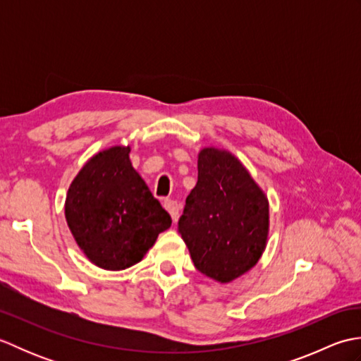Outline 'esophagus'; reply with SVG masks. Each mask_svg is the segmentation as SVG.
Returning a JSON list of instances; mask_svg holds the SVG:
<instances>
[{
    "label": "esophagus",
    "instance_id": "esophagus-1",
    "mask_svg": "<svg viewBox=\"0 0 361 361\" xmlns=\"http://www.w3.org/2000/svg\"><path fill=\"white\" fill-rule=\"evenodd\" d=\"M164 208L167 209V212L171 214V217L173 220H176V217H178L180 214V204L176 200H171V198H166L164 200Z\"/></svg>",
    "mask_w": 361,
    "mask_h": 361
}]
</instances>
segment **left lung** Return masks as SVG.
Instances as JSON below:
<instances>
[{
  "instance_id": "8db88e82",
  "label": "left lung",
  "mask_w": 361,
  "mask_h": 361,
  "mask_svg": "<svg viewBox=\"0 0 361 361\" xmlns=\"http://www.w3.org/2000/svg\"><path fill=\"white\" fill-rule=\"evenodd\" d=\"M178 233L197 270L219 282L239 278L262 256L268 200L229 152H200L198 181L186 198Z\"/></svg>"
}]
</instances>
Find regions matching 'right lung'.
<instances>
[{
    "label": "right lung",
    "instance_id": "1",
    "mask_svg": "<svg viewBox=\"0 0 361 361\" xmlns=\"http://www.w3.org/2000/svg\"><path fill=\"white\" fill-rule=\"evenodd\" d=\"M130 147H111L91 158L71 183L65 216L87 257L105 270L140 262L159 233L171 228L169 212L132 167Z\"/></svg>",
    "mask_w": 361,
    "mask_h": 361
}]
</instances>
